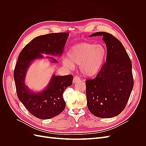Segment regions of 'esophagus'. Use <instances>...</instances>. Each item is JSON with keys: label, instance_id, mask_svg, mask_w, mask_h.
Segmentation results:
<instances>
[{"label": "esophagus", "instance_id": "esophagus-1", "mask_svg": "<svg viewBox=\"0 0 146 146\" xmlns=\"http://www.w3.org/2000/svg\"><path fill=\"white\" fill-rule=\"evenodd\" d=\"M79 80H80V78L78 76H75V77H74V79H73V82H74V83L77 82H78Z\"/></svg>", "mask_w": 146, "mask_h": 146}]
</instances>
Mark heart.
I'll return each instance as SVG.
<instances>
[{
	"mask_svg": "<svg viewBox=\"0 0 146 146\" xmlns=\"http://www.w3.org/2000/svg\"><path fill=\"white\" fill-rule=\"evenodd\" d=\"M68 59L64 58L63 64L69 68L74 65H80L82 74L88 77L96 76L104 65L107 51L100 44L82 42L72 46L68 50Z\"/></svg>",
	"mask_w": 146,
	"mask_h": 146,
	"instance_id": "heart-1",
	"label": "heart"
}]
</instances>
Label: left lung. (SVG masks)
Segmentation results:
<instances>
[{
	"label": "left lung",
	"mask_w": 146,
	"mask_h": 146,
	"mask_svg": "<svg viewBox=\"0 0 146 146\" xmlns=\"http://www.w3.org/2000/svg\"><path fill=\"white\" fill-rule=\"evenodd\" d=\"M102 36L107 58L102 69L93 79L86 81L87 105L95 116L111 118L123 110L133 88L132 64L125 48L111 34L97 32L90 37Z\"/></svg>",
	"instance_id": "left-lung-1"
}]
</instances>
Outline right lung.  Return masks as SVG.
<instances>
[{"label":"right lung","instance_id":"1","mask_svg":"<svg viewBox=\"0 0 146 146\" xmlns=\"http://www.w3.org/2000/svg\"><path fill=\"white\" fill-rule=\"evenodd\" d=\"M68 36V33H56L35 38L24 47L18 56L13 74L17 96L25 108L37 118L48 119L63 111L66 106L63 92L72 85L73 76L53 75L46 89L35 93L25 85L27 70L33 60L43 58L41 54L62 55ZM48 58L52 62H58L54 57Z\"/></svg>","mask_w":146,"mask_h":146}]
</instances>
